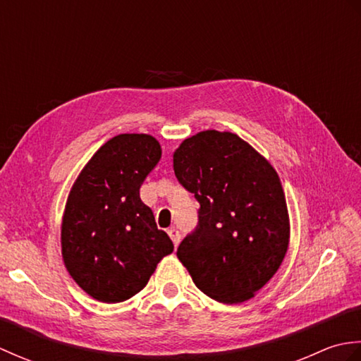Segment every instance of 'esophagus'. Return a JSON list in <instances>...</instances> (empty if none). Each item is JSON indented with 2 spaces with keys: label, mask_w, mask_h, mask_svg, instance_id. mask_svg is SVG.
<instances>
[{
  "label": "esophagus",
  "mask_w": 361,
  "mask_h": 361,
  "mask_svg": "<svg viewBox=\"0 0 361 361\" xmlns=\"http://www.w3.org/2000/svg\"><path fill=\"white\" fill-rule=\"evenodd\" d=\"M167 234L171 235V239H172L175 247H178V243H180V240H181V234H180L178 229H176V228H171V229H169V231H167Z\"/></svg>",
  "instance_id": "1"
}]
</instances>
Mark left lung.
Listing matches in <instances>:
<instances>
[{"mask_svg":"<svg viewBox=\"0 0 361 361\" xmlns=\"http://www.w3.org/2000/svg\"><path fill=\"white\" fill-rule=\"evenodd\" d=\"M173 171L200 203L197 228L176 256L204 295L225 304L247 301L273 278L288 248L278 173L242 137L217 130L183 141Z\"/></svg>","mask_w":361,"mask_h":361,"instance_id":"1","label":"left lung"}]
</instances>
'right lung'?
Listing matches in <instances>:
<instances>
[{"label":"right lung","mask_w":361,"mask_h":361,"mask_svg":"<svg viewBox=\"0 0 361 361\" xmlns=\"http://www.w3.org/2000/svg\"><path fill=\"white\" fill-rule=\"evenodd\" d=\"M161 158L150 135L124 133L99 149L75 180L62 221V256L78 286L102 302L141 291L173 251L141 202L140 188Z\"/></svg>","instance_id":"obj_1"}]
</instances>
